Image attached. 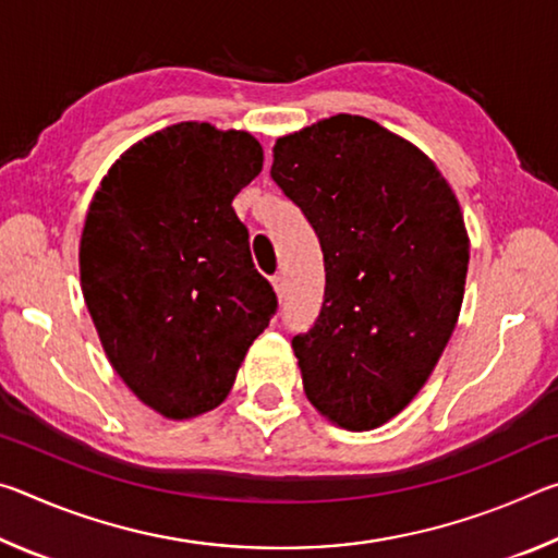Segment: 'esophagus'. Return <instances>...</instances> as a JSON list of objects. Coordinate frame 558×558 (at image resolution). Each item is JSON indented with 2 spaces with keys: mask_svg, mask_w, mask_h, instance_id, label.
<instances>
[{
  "mask_svg": "<svg viewBox=\"0 0 558 558\" xmlns=\"http://www.w3.org/2000/svg\"><path fill=\"white\" fill-rule=\"evenodd\" d=\"M270 282H272V288H276V292H278V298H282V295H286V278H282V276H280V272H278V276H272V278H270Z\"/></svg>",
  "mask_w": 558,
  "mask_h": 558,
  "instance_id": "1",
  "label": "esophagus"
}]
</instances>
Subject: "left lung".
Wrapping results in <instances>:
<instances>
[{"instance_id": "left-lung-1", "label": "left lung", "mask_w": 558, "mask_h": 558, "mask_svg": "<svg viewBox=\"0 0 558 558\" xmlns=\"http://www.w3.org/2000/svg\"><path fill=\"white\" fill-rule=\"evenodd\" d=\"M270 177L325 256L323 310L292 337L305 396L347 430L379 428L456 329L470 260L460 204L418 147L347 112L278 137Z\"/></svg>"}]
</instances>
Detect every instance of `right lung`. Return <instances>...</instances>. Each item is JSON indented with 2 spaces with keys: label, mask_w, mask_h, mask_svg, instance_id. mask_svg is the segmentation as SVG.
<instances>
[{
  "label": "right lung",
  "mask_w": 558,
  "mask_h": 558,
  "mask_svg": "<svg viewBox=\"0 0 558 558\" xmlns=\"http://www.w3.org/2000/svg\"><path fill=\"white\" fill-rule=\"evenodd\" d=\"M260 169L248 132L177 122L132 145L88 206V313L112 369L165 418L216 409L278 310L231 206Z\"/></svg>",
  "instance_id": "1"
}]
</instances>
